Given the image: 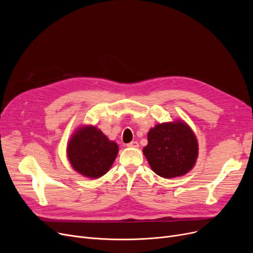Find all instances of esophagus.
Listing matches in <instances>:
<instances>
[{
    "label": "esophagus",
    "mask_w": 253,
    "mask_h": 253,
    "mask_svg": "<svg viewBox=\"0 0 253 253\" xmlns=\"http://www.w3.org/2000/svg\"><path fill=\"white\" fill-rule=\"evenodd\" d=\"M128 148H138V142L137 141H131L127 144Z\"/></svg>",
    "instance_id": "obj_1"
}]
</instances>
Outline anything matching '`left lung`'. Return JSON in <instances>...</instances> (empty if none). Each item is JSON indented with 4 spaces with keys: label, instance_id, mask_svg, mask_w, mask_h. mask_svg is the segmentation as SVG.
I'll return each instance as SVG.
<instances>
[{
    "label": "left lung",
    "instance_id": "8db88e82",
    "mask_svg": "<svg viewBox=\"0 0 253 253\" xmlns=\"http://www.w3.org/2000/svg\"><path fill=\"white\" fill-rule=\"evenodd\" d=\"M148 141L143 154L158 175L165 178L181 176L194 167L198 142L185 123L159 124L149 131Z\"/></svg>",
    "mask_w": 253,
    "mask_h": 253
}]
</instances>
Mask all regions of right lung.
Returning a JSON list of instances; mask_svg holds the SVG:
<instances>
[{
	"label": "right lung",
	"mask_w": 253,
	"mask_h": 253,
	"mask_svg": "<svg viewBox=\"0 0 253 253\" xmlns=\"http://www.w3.org/2000/svg\"><path fill=\"white\" fill-rule=\"evenodd\" d=\"M119 148L94 126L77 130L68 145V157L73 168L89 178L105 174L113 165Z\"/></svg>",
	"instance_id": "right-lung-1"
}]
</instances>
